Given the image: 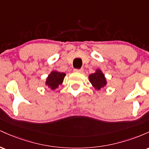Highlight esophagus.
I'll return each mask as SVG.
<instances>
[{"mask_svg": "<svg viewBox=\"0 0 149 149\" xmlns=\"http://www.w3.org/2000/svg\"><path fill=\"white\" fill-rule=\"evenodd\" d=\"M83 71H84V69H74L75 72H78V73H83Z\"/></svg>", "mask_w": 149, "mask_h": 149, "instance_id": "34e87169", "label": "esophagus"}]
</instances>
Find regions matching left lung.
Masks as SVG:
<instances>
[{"mask_svg":"<svg viewBox=\"0 0 149 149\" xmlns=\"http://www.w3.org/2000/svg\"><path fill=\"white\" fill-rule=\"evenodd\" d=\"M90 83L97 90H100L107 85V81L104 75L101 72L100 70H97L96 73H92L89 76Z\"/></svg>","mask_w":149,"mask_h":149,"instance_id":"obj_1","label":"left lung"}]
</instances>
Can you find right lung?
I'll return each mask as SVG.
<instances>
[{
  "label": "right lung",
  "instance_id": "right-lung-1",
  "mask_svg": "<svg viewBox=\"0 0 149 149\" xmlns=\"http://www.w3.org/2000/svg\"><path fill=\"white\" fill-rule=\"evenodd\" d=\"M64 73H59L57 71H52L47 77L46 80V85L51 90H55L58 88L59 85L62 83L65 77Z\"/></svg>",
  "mask_w": 149,
  "mask_h": 149
}]
</instances>
